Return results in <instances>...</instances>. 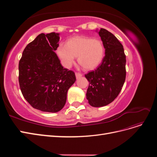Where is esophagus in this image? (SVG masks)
I'll return each instance as SVG.
<instances>
[{
    "instance_id": "1",
    "label": "esophagus",
    "mask_w": 157,
    "mask_h": 157,
    "mask_svg": "<svg viewBox=\"0 0 157 157\" xmlns=\"http://www.w3.org/2000/svg\"><path fill=\"white\" fill-rule=\"evenodd\" d=\"M75 76H76V78H77V79L80 78L82 76V75L81 73H75Z\"/></svg>"
}]
</instances>
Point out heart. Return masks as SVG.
Listing matches in <instances>:
<instances>
[{
    "label": "heart",
    "mask_w": 157,
    "mask_h": 157,
    "mask_svg": "<svg viewBox=\"0 0 157 157\" xmlns=\"http://www.w3.org/2000/svg\"><path fill=\"white\" fill-rule=\"evenodd\" d=\"M57 53L65 67H70L78 56V63L85 69L92 70L101 62L104 47L100 40L78 36L69 39L67 44H59Z\"/></svg>",
    "instance_id": "heart-1"
}]
</instances>
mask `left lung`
I'll list each match as a JSON object with an SVG mask.
<instances>
[{"label": "left lung", "instance_id": "obj_1", "mask_svg": "<svg viewBox=\"0 0 157 157\" xmlns=\"http://www.w3.org/2000/svg\"><path fill=\"white\" fill-rule=\"evenodd\" d=\"M98 34L105 49V56L96 70L85 75L89 82L86 99L94 107L105 106L113 101L121 91L126 78L123 46L115 35L105 29L101 28Z\"/></svg>", "mask_w": 157, "mask_h": 157}]
</instances>
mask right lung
<instances>
[{"instance_id":"add662e5","label":"right lung","mask_w":157,"mask_h":157,"mask_svg":"<svg viewBox=\"0 0 157 157\" xmlns=\"http://www.w3.org/2000/svg\"><path fill=\"white\" fill-rule=\"evenodd\" d=\"M59 34L38 35L28 44L19 62V83L23 97L38 110L57 113L63 109L76 77L63 68L55 53Z\"/></svg>"}]
</instances>
